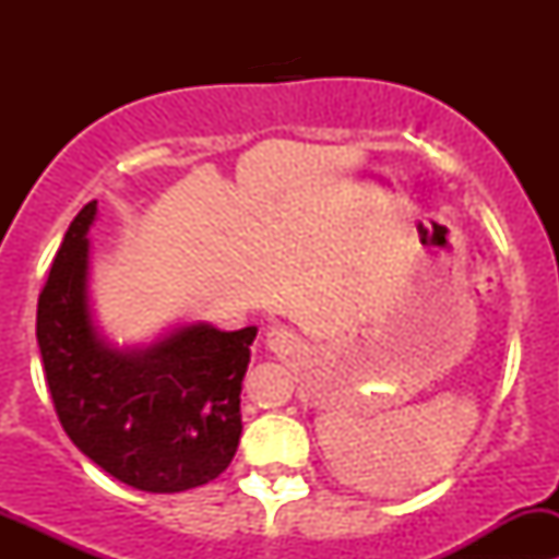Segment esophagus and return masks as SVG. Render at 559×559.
Listing matches in <instances>:
<instances>
[{"label": "esophagus", "instance_id": "1", "mask_svg": "<svg viewBox=\"0 0 559 559\" xmlns=\"http://www.w3.org/2000/svg\"><path fill=\"white\" fill-rule=\"evenodd\" d=\"M264 343H267L270 352L292 354L297 348V335L292 330H286V326H273V330H267V335H264Z\"/></svg>", "mask_w": 559, "mask_h": 559}]
</instances>
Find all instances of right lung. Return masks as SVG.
<instances>
[{"label": "right lung", "mask_w": 559, "mask_h": 559, "mask_svg": "<svg viewBox=\"0 0 559 559\" xmlns=\"http://www.w3.org/2000/svg\"><path fill=\"white\" fill-rule=\"evenodd\" d=\"M88 202L64 235L37 302V343L70 441L118 481L183 492L227 471L238 452L240 389L257 326L183 324L145 348L99 335L88 306Z\"/></svg>", "instance_id": "right-lung-1"}]
</instances>
